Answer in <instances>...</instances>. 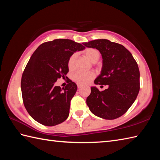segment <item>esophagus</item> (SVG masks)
<instances>
[{"label":"esophagus","instance_id":"esophagus-1","mask_svg":"<svg viewBox=\"0 0 160 160\" xmlns=\"http://www.w3.org/2000/svg\"><path fill=\"white\" fill-rule=\"evenodd\" d=\"M82 87V84H78V88H79V89H80L81 87Z\"/></svg>","mask_w":160,"mask_h":160}]
</instances>
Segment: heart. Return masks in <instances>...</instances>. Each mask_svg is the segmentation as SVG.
I'll return each mask as SVG.
<instances>
[{
    "label": "heart",
    "mask_w": 160,
    "mask_h": 160,
    "mask_svg": "<svg viewBox=\"0 0 160 160\" xmlns=\"http://www.w3.org/2000/svg\"><path fill=\"white\" fill-rule=\"evenodd\" d=\"M83 54L91 62H96L100 58V53L96 49L87 48L83 52ZM76 54L73 53L71 55L67 61V67L69 70H73L75 68ZM95 78V73L93 71H78L73 75V80L80 84H85L89 82Z\"/></svg>",
    "instance_id": "b5f03b06"
}]
</instances>
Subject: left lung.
I'll return each mask as SVG.
<instances>
[{"label":"left lung","mask_w":160,"mask_h":160,"mask_svg":"<svg viewBox=\"0 0 160 160\" xmlns=\"http://www.w3.org/2000/svg\"><path fill=\"white\" fill-rule=\"evenodd\" d=\"M83 45L101 53L102 69L94 83L108 86L102 91L91 87V94L87 98L88 107L96 116L107 120L122 116L134 102L140 91L137 62L123 45L107 39L91 40Z\"/></svg>","instance_id":"8db88e82"}]
</instances>
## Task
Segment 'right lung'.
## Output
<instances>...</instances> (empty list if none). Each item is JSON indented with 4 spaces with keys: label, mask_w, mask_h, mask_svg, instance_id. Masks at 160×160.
I'll list each match as a JSON object with an SVG mask.
<instances>
[{
    "label": "right lung",
    "mask_w": 160,
    "mask_h": 160,
    "mask_svg": "<svg viewBox=\"0 0 160 160\" xmlns=\"http://www.w3.org/2000/svg\"><path fill=\"white\" fill-rule=\"evenodd\" d=\"M84 48L71 40L55 39L41 44L30 58L22 75V97L28 113L40 124L52 127L69 116L76 84L69 79L61 89L55 82L69 71V57Z\"/></svg>",
    "instance_id": "add662e5"
}]
</instances>
